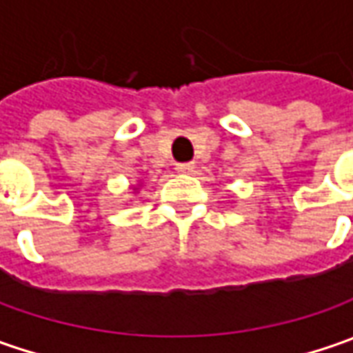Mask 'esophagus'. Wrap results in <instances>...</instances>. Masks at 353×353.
I'll return each instance as SVG.
<instances>
[{
  "instance_id": "34e87169",
  "label": "esophagus",
  "mask_w": 353,
  "mask_h": 353,
  "mask_svg": "<svg viewBox=\"0 0 353 353\" xmlns=\"http://www.w3.org/2000/svg\"><path fill=\"white\" fill-rule=\"evenodd\" d=\"M176 170L183 172V174H190L194 170V163H179L176 165Z\"/></svg>"
}]
</instances>
